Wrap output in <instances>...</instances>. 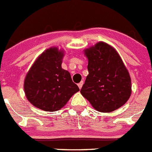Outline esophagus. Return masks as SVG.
<instances>
[{
    "mask_svg": "<svg viewBox=\"0 0 152 152\" xmlns=\"http://www.w3.org/2000/svg\"><path fill=\"white\" fill-rule=\"evenodd\" d=\"M83 81L80 82V83H78V86H79V88H80V89H81L82 86H83Z\"/></svg>",
    "mask_w": 152,
    "mask_h": 152,
    "instance_id": "1",
    "label": "esophagus"
}]
</instances>
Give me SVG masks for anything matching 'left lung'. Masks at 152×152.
Instances as JSON below:
<instances>
[{
    "label": "left lung",
    "mask_w": 152,
    "mask_h": 152,
    "mask_svg": "<svg viewBox=\"0 0 152 152\" xmlns=\"http://www.w3.org/2000/svg\"><path fill=\"white\" fill-rule=\"evenodd\" d=\"M88 71L80 92L99 112L118 109L131 96V78L114 48L99 42L86 49Z\"/></svg>",
    "instance_id": "obj_1"
}]
</instances>
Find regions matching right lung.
<instances>
[{
  "label": "right lung",
  "mask_w": 152,
  "mask_h": 152,
  "mask_svg": "<svg viewBox=\"0 0 152 152\" xmlns=\"http://www.w3.org/2000/svg\"><path fill=\"white\" fill-rule=\"evenodd\" d=\"M63 53L51 47L37 58L27 72L24 92L35 107L47 112L60 110L80 90L70 73L62 69Z\"/></svg>",
  "instance_id": "1"
}]
</instances>
